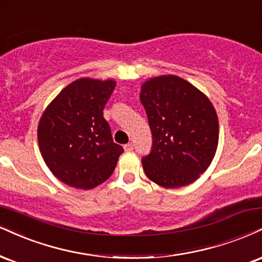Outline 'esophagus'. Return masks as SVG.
<instances>
[{
	"mask_svg": "<svg viewBox=\"0 0 262 262\" xmlns=\"http://www.w3.org/2000/svg\"><path fill=\"white\" fill-rule=\"evenodd\" d=\"M133 150V144H125L124 145V151H127V152H129V151H132Z\"/></svg>",
	"mask_w": 262,
	"mask_h": 262,
	"instance_id": "34e87169",
	"label": "esophagus"
}]
</instances>
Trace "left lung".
<instances>
[{"instance_id": "1", "label": "left lung", "mask_w": 262, "mask_h": 262, "mask_svg": "<svg viewBox=\"0 0 262 262\" xmlns=\"http://www.w3.org/2000/svg\"><path fill=\"white\" fill-rule=\"evenodd\" d=\"M140 101L152 134L145 174L163 188H181L210 166L219 144V118L209 97L177 75L151 78Z\"/></svg>"}]
</instances>
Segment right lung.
Instances as JSON below:
<instances>
[{"label":"right lung","mask_w":262,"mask_h":262,"mask_svg":"<svg viewBox=\"0 0 262 262\" xmlns=\"http://www.w3.org/2000/svg\"><path fill=\"white\" fill-rule=\"evenodd\" d=\"M115 80L81 78L47 106L37 127L41 156L56 178L77 189H93L110 178L123 152L112 139L103 107Z\"/></svg>","instance_id":"1"}]
</instances>
